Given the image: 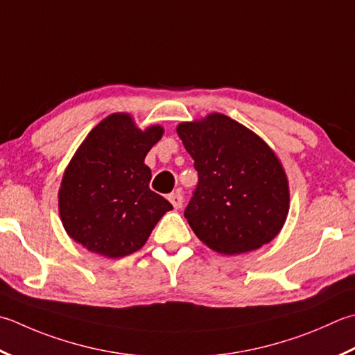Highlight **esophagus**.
<instances>
[{
  "label": "esophagus",
  "instance_id": "1",
  "mask_svg": "<svg viewBox=\"0 0 355 355\" xmlns=\"http://www.w3.org/2000/svg\"><path fill=\"white\" fill-rule=\"evenodd\" d=\"M168 200L171 201V205L178 209V207L183 206V196L180 192H172L168 196Z\"/></svg>",
  "mask_w": 355,
  "mask_h": 355
}]
</instances>
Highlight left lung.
I'll return each mask as SVG.
<instances>
[{
  "instance_id": "8db88e82",
  "label": "left lung",
  "mask_w": 355,
  "mask_h": 355,
  "mask_svg": "<svg viewBox=\"0 0 355 355\" xmlns=\"http://www.w3.org/2000/svg\"><path fill=\"white\" fill-rule=\"evenodd\" d=\"M177 132L198 173L184 209L197 237L227 255L254 251L272 240L288 217L289 189L268 144L221 114L182 123Z\"/></svg>"
}]
</instances>
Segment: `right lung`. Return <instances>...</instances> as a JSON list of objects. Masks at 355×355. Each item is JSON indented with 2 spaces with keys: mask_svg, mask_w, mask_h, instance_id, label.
<instances>
[{
  "mask_svg": "<svg viewBox=\"0 0 355 355\" xmlns=\"http://www.w3.org/2000/svg\"><path fill=\"white\" fill-rule=\"evenodd\" d=\"M163 135L140 130L126 114L95 126L76 150L60 187V217L69 237L109 259L129 255L149 239L172 205L150 191L144 157Z\"/></svg>",
  "mask_w": 355,
  "mask_h": 355,
  "instance_id": "add662e5",
  "label": "right lung"
}]
</instances>
